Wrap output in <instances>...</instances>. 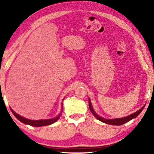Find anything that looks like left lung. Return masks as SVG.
Masks as SVG:
<instances>
[{
  "instance_id": "8db88e82",
  "label": "left lung",
  "mask_w": 154,
  "mask_h": 154,
  "mask_svg": "<svg viewBox=\"0 0 154 154\" xmlns=\"http://www.w3.org/2000/svg\"><path fill=\"white\" fill-rule=\"evenodd\" d=\"M145 106H143V107L140 109H139V110L138 111L135 112V113H132L131 115H130V116H128L125 117V118H118V119H106L101 118V117L98 116V115L95 113L94 111L93 108H92V105H91L90 100L89 99V108H90V111L92 112V113L93 114V116H94L96 119H98V120H100L102 122H104V123L111 124V125H116V126H119V125H122V124H124L125 123H126V122H129L130 120H131V119L136 118V117H137L140 113V112L143 111V109H144Z\"/></svg>"
}]
</instances>
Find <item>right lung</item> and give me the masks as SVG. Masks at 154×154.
<instances>
[{
    "instance_id": "obj_1",
    "label": "right lung",
    "mask_w": 154,
    "mask_h": 154,
    "mask_svg": "<svg viewBox=\"0 0 154 154\" xmlns=\"http://www.w3.org/2000/svg\"><path fill=\"white\" fill-rule=\"evenodd\" d=\"M63 108V107H62ZM11 109V108H10ZM11 110L12 111L13 114L14 115L15 118H16L17 119H19V120L22 122V123L26 124H28V125H30V126H36V127H39V126H48V125H50L51 124L54 123V122H56L58 119H59L60 116V113L58 116L56 117L55 118H53V119H41V120H30V119H26L24 118H23V117L19 116V115L15 113V111H14L11 109ZM63 109H62V111ZM61 111V112H62Z\"/></svg>"
}]
</instances>
